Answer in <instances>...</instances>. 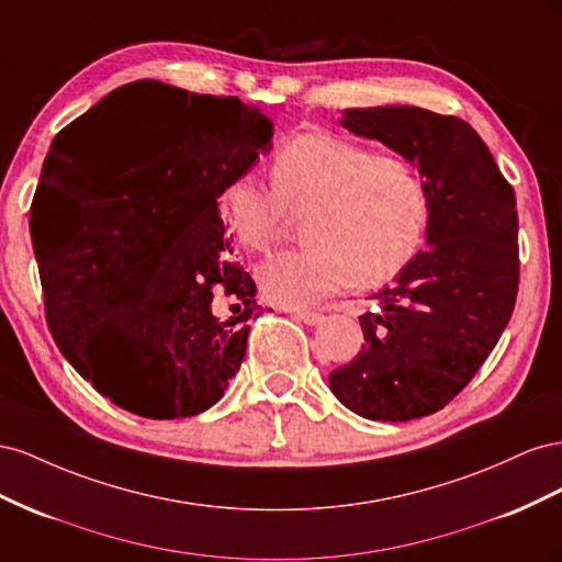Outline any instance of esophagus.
I'll return each mask as SVG.
<instances>
[{
  "label": "esophagus",
  "mask_w": 562,
  "mask_h": 562,
  "mask_svg": "<svg viewBox=\"0 0 562 562\" xmlns=\"http://www.w3.org/2000/svg\"><path fill=\"white\" fill-rule=\"evenodd\" d=\"M294 317L301 319V323H306V325L323 323V313H315V311H294Z\"/></svg>",
  "instance_id": "esophagus-1"
}]
</instances>
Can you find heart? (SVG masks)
Returning <instances> with one entry per match:
<instances>
[{"mask_svg":"<svg viewBox=\"0 0 562 562\" xmlns=\"http://www.w3.org/2000/svg\"><path fill=\"white\" fill-rule=\"evenodd\" d=\"M266 186L239 173L221 188L218 216L251 251H268L290 223L303 218L299 249L272 256L256 270L272 303L303 308L358 282L374 286L419 254L430 195L422 171L403 155H374L331 132H301L280 143Z\"/></svg>","mask_w":562,"mask_h":562,"instance_id":"1","label":"heart"}]
</instances>
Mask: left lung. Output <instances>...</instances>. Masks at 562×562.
<instances>
[{
  "label": "left lung",
  "mask_w": 562,
  "mask_h": 562,
  "mask_svg": "<svg viewBox=\"0 0 562 562\" xmlns=\"http://www.w3.org/2000/svg\"><path fill=\"white\" fill-rule=\"evenodd\" d=\"M348 132L381 140L422 171L426 251L372 294L356 360L329 374L339 403L372 422H409L467 389L518 296L516 192L469 122L414 105L350 108Z\"/></svg>",
  "instance_id": "8db88e82"
}]
</instances>
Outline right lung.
Returning <instances> with one entry per match:
<instances>
[{"instance_id": "right-lung-1", "label": "right lung", "mask_w": 562, "mask_h": 562, "mask_svg": "<svg viewBox=\"0 0 562 562\" xmlns=\"http://www.w3.org/2000/svg\"><path fill=\"white\" fill-rule=\"evenodd\" d=\"M117 121L123 134L112 135ZM270 148L272 122L259 108L155 79L110 91L56 134L40 188L72 186L75 216L66 235L37 221L32 237L46 323L66 360L117 407L195 416L237 374L261 306L231 259L216 198ZM214 289L234 301L228 318L213 313Z\"/></svg>"}]
</instances>
